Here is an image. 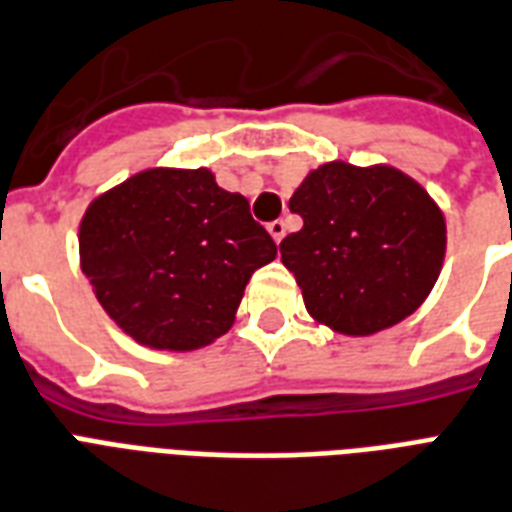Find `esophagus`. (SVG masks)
Returning a JSON list of instances; mask_svg holds the SVG:
<instances>
[{"instance_id": "1", "label": "esophagus", "mask_w": 512, "mask_h": 512, "mask_svg": "<svg viewBox=\"0 0 512 512\" xmlns=\"http://www.w3.org/2000/svg\"><path fill=\"white\" fill-rule=\"evenodd\" d=\"M267 229H269V235H272V240H275V243H280V240H283V237H285V224H283V221H269Z\"/></svg>"}]
</instances>
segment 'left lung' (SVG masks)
I'll return each mask as SVG.
<instances>
[{
  "mask_svg": "<svg viewBox=\"0 0 512 512\" xmlns=\"http://www.w3.org/2000/svg\"><path fill=\"white\" fill-rule=\"evenodd\" d=\"M304 227L280 243L315 320L368 336L408 318L433 291L446 221L422 186L387 165L328 162L293 192Z\"/></svg>",
  "mask_w": 512,
  "mask_h": 512,
  "instance_id": "8db88e82",
  "label": "left lung"
}]
</instances>
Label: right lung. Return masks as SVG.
I'll use <instances>...</instances> for the list:
<instances>
[{"instance_id": "right-lung-1", "label": "right lung", "mask_w": 512, "mask_h": 512, "mask_svg": "<svg viewBox=\"0 0 512 512\" xmlns=\"http://www.w3.org/2000/svg\"><path fill=\"white\" fill-rule=\"evenodd\" d=\"M275 256L248 200L205 168L136 173L90 202L79 224L95 299L157 350H197L227 334L245 283Z\"/></svg>"}]
</instances>
